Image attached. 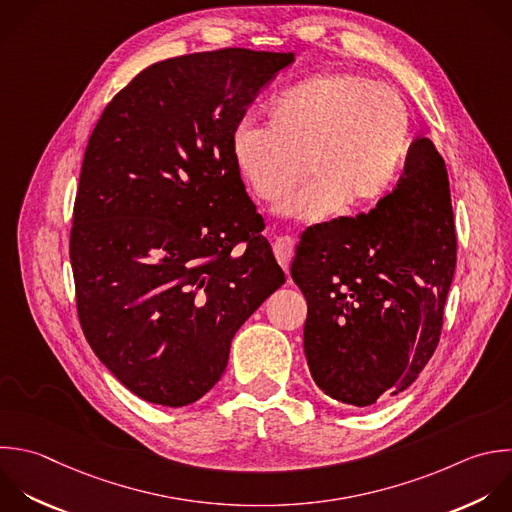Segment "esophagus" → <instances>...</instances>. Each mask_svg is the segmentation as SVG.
<instances>
[{
	"mask_svg": "<svg viewBox=\"0 0 512 512\" xmlns=\"http://www.w3.org/2000/svg\"><path fill=\"white\" fill-rule=\"evenodd\" d=\"M292 252H294V240L290 236H280L274 242V254H276V260L280 262V266L284 268V272H288Z\"/></svg>",
	"mask_w": 512,
	"mask_h": 512,
	"instance_id": "esophagus-1",
	"label": "esophagus"
}]
</instances>
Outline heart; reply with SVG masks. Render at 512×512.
<instances>
[{
  "mask_svg": "<svg viewBox=\"0 0 512 512\" xmlns=\"http://www.w3.org/2000/svg\"><path fill=\"white\" fill-rule=\"evenodd\" d=\"M410 142V114L394 90L358 74H320L280 92L266 108V126L240 122L232 158L264 202L280 200L306 166L310 180L278 212L322 222L342 208L364 212L384 200Z\"/></svg>",
  "mask_w": 512,
  "mask_h": 512,
  "instance_id": "b5f03b06",
  "label": "heart"
}]
</instances>
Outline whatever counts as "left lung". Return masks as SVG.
<instances>
[{
  "instance_id": "left-lung-1",
  "label": "left lung",
  "mask_w": 512,
  "mask_h": 512,
  "mask_svg": "<svg viewBox=\"0 0 512 512\" xmlns=\"http://www.w3.org/2000/svg\"><path fill=\"white\" fill-rule=\"evenodd\" d=\"M454 268L446 166L420 138L374 210L316 224L296 246L290 274L308 302L316 386L358 408L408 388L438 344Z\"/></svg>"
}]
</instances>
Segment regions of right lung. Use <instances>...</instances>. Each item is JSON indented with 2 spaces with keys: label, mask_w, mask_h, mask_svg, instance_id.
<instances>
[{
  "label": "right lung",
  "mask_w": 512,
  "mask_h": 512,
  "mask_svg": "<svg viewBox=\"0 0 512 512\" xmlns=\"http://www.w3.org/2000/svg\"><path fill=\"white\" fill-rule=\"evenodd\" d=\"M294 54L226 48L158 62L104 110L82 164L70 258L78 316L136 396L186 406L284 282L232 134Z\"/></svg>",
  "instance_id": "1"
}]
</instances>
